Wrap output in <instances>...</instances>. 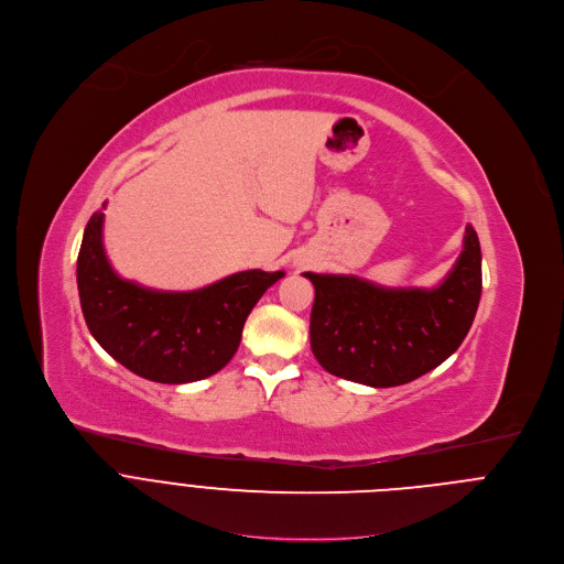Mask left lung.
<instances>
[{
	"label": "left lung",
	"instance_id": "obj_1",
	"mask_svg": "<svg viewBox=\"0 0 564 564\" xmlns=\"http://www.w3.org/2000/svg\"><path fill=\"white\" fill-rule=\"evenodd\" d=\"M312 351L332 376L373 389L400 387L451 358L481 299V246L466 226L448 276L426 288H382L354 274H314Z\"/></svg>",
	"mask_w": 564,
	"mask_h": 564
}]
</instances>
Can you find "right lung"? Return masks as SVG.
<instances>
[{"instance_id":"obj_1","label":"right lung","mask_w":564,"mask_h":564,"mask_svg":"<svg viewBox=\"0 0 564 564\" xmlns=\"http://www.w3.org/2000/svg\"><path fill=\"white\" fill-rule=\"evenodd\" d=\"M102 217H89L76 261L80 310L96 343L151 382L186 384L224 369L248 314L285 272L246 270L193 292L149 290L109 265Z\"/></svg>"}]
</instances>
